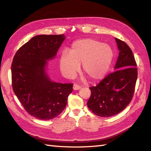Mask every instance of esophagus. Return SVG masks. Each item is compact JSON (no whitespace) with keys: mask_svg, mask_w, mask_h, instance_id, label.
Listing matches in <instances>:
<instances>
[{"mask_svg":"<svg viewBox=\"0 0 151 151\" xmlns=\"http://www.w3.org/2000/svg\"><path fill=\"white\" fill-rule=\"evenodd\" d=\"M81 88V87L78 86L77 84H74V86H73V89H74V90H79Z\"/></svg>","mask_w":151,"mask_h":151,"instance_id":"34e87169","label":"esophagus"}]
</instances>
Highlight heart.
<instances>
[{"label": "heart", "instance_id": "heart-1", "mask_svg": "<svg viewBox=\"0 0 151 151\" xmlns=\"http://www.w3.org/2000/svg\"><path fill=\"white\" fill-rule=\"evenodd\" d=\"M113 59V50L108 45L94 39L85 38L75 41L68 53H62L59 67L63 75L71 78L83 63L84 74L91 82H97L106 76Z\"/></svg>", "mask_w": 151, "mask_h": 151}]
</instances>
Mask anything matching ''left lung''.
Returning <instances> with one entry per match:
<instances>
[{
    "label": "left lung",
    "mask_w": 151,
    "mask_h": 151,
    "mask_svg": "<svg viewBox=\"0 0 151 151\" xmlns=\"http://www.w3.org/2000/svg\"><path fill=\"white\" fill-rule=\"evenodd\" d=\"M119 50L115 72L108 75L96 86L91 87V97L87 105L93 113L109 117L123 111L133 97L137 68L135 58L128 45L116 38Z\"/></svg>",
    "instance_id": "1"
}]
</instances>
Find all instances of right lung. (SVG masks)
Returning a JSON list of instances; mask_svg holds the SVG:
<instances>
[{
  "mask_svg": "<svg viewBox=\"0 0 151 151\" xmlns=\"http://www.w3.org/2000/svg\"><path fill=\"white\" fill-rule=\"evenodd\" d=\"M64 35L35 36L17 50L11 66L14 92L25 110L42 120L53 119L63 111L72 84L52 81L48 61L55 57Z\"/></svg>",
  "mask_w": 151,
  "mask_h": 151,
  "instance_id": "add662e5",
  "label": "right lung"
}]
</instances>
